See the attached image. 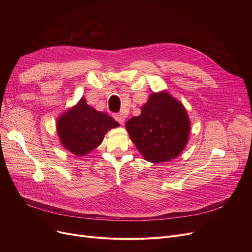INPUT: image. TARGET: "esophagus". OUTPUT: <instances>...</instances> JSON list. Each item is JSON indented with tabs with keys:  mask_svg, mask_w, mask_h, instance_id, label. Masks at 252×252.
Segmentation results:
<instances>
[{
	"mask_svg": "<svg viewBox=\"0 0 252 252\" xmlns=\"http://www.w3.org/2000/svg\"><path fill=\"white\" fill-rule=\"evenodd\" d=\"M113 117L115 118V121L117 123L121 124V125H124V123L126 121V118H125V116L123 114H113Z\"/></svg>",
	"mask_w": 252,
	"mask_h": 252,
	"instance_id": "1",
	"label": "esophagus"
}]
</instances>
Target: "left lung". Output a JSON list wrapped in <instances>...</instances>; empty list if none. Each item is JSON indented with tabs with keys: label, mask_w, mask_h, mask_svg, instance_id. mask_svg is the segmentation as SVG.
I'll use <instances>...</instances> for the list:
<instances>
[{
	"label": "left lung",
	"mask_w": 252,
	"mask_h": 252,
	"mask_svg": "<svg viewBox=\"0 0 252 252\" xmlns=\"http://www.w3.org/2000/svg\"><path fill=\"white\" fill-rule=\"evenodd\" d=\"M139 116L126 124L130 140L145 159H175L188 142L190 122L184 106L165 92L153 93Z\"/></svg>",
	"instance_id": "left-lung-1"
}]
</instances>
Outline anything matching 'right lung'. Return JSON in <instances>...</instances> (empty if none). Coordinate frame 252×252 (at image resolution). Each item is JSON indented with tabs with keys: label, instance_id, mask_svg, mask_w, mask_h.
I'll return each instance as SVG.
<instances>
[{
	"label": "right lung",
	"instance_id": "add662e5",
	"mask_svg": "<svg viewBox=\"0 0 252 252\" xmlns=\"http://www.w3.org/2000/svg\"><path fill=\"white\" fill-rule=\"evenodd\" d=\"M118 126L111 116L95 110L82 98L74 107L59 117L57 131L66 149L84 156L99 146L106 131Z\"/></svg>",
	"mask_w": 252,
	"mask_h": 252
}]
</instances>
